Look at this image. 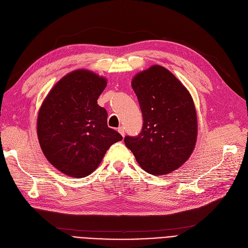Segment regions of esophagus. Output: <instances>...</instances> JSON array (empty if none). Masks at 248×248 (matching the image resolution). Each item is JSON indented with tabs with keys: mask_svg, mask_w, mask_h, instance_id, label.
<instances>
[{
	"mask_svg": "<svg viewBox=\"0 0 248 248\" xmlns=\"http://www.w3.org/2000/svg\"><path fill=\"white\" fill-rule=\"evenodd\" d=\"M117 132H119L123 137H124V126H120L119 128H117Z\"/></svg>",
	"mask_w": 248,
	"mask_h": 248,
	"instance_id": "1",
	"label": "esophagus"
}]
</instances>
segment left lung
Here are the masks:
<instances>
[{
  "instance_id": "obj_1",
  "label": "left lung",
  "mask_w": 248,
  "mask_h": 248,
  "mask_svg": "<svg viewBox=\"0 0 248 248\" xmlns=\"http://www.w3.org/2000/svg\"><path fill=\"white\" fill-rule=\"evenodd\" d=\"M132 87L142 114L141 132L124 144L139 165L155 176L171 173L192 155L198 135L197 113L188 89L161 65L137 73Z\"/></svg>"
}]
</instances>
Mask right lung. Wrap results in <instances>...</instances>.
Listing matches in <instances>:
<instances>
[{"label":"right lung","mask_w":248,"mask_h":248,"mask_svg":"<svg viewBox=\"0 0 248 248\" xmlns=\"http://www.w3.org/2000/svg\"><path fill=\"white\" fill-rule=\"evenodd\" d=\"M108 80L77 69L52 87L38 112L37 136L49 163L61 173L84 178L123 137L108 126V112L97 99Z\"/></svg>","instance_id":"1"}]
</instances>
